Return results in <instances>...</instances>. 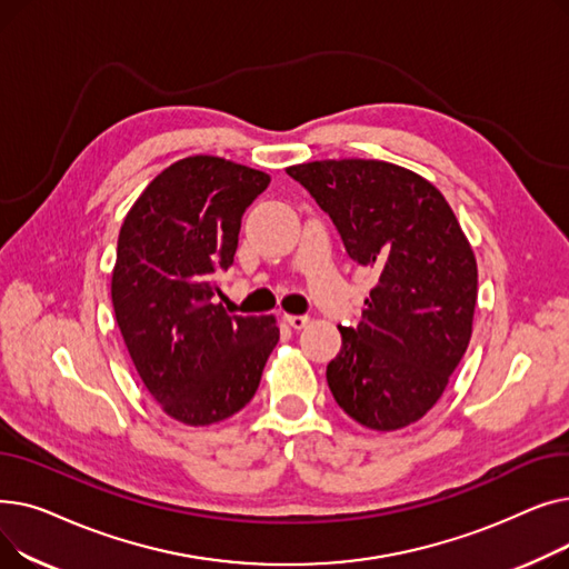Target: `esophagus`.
Wrapping results in <instances>:
<instances>
[{
	"label": "esophagus",
	"instance_id": "1",
	"mask_svg": "<svg viewBox=\"0 0 569 569\" xmlns=\"http://www.w3.org/2000/svg\"><path fill=\"white\" fill-rule=\"evenodd\" d=\"M283 320H286L290 327H295V330H305V327L309 325L311 318H309V316H288V313H286Z\"/></svg>",
	"mask_w": 569,
	"mask_h": 569
}]
</instances>
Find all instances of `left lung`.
Instances as JSON below:
<instances>
[{
    "mask_svg": "<svg viewBox=\"0 0 569 569\" xmlns=\"http://www.w3.org/2000/svg\"><path fill=\"white\" fill-rule=\"evenodd\" d=\"M378 283L362 322L341 327L327 385L355 422L397 431L442 397L472 335L477 262L442 193L395 163L343 159L288 168Z\"/></svg>",
    "mask_w": 569,
    "mask_h": 569,
    "instance_id": "1",
    "label": "left lung"
}]
</instances>
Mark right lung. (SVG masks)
Here are the masks:
<instances>
[{
    "label": "right lung",
    "instance_id": "add662e5",
    "mask_svg": "<svg viewBox=\"0 0 569 569\" xmlns=\"http://www.w3.org/2000/svg\"><path fill=\"white\" fill-rule=\"evenodd\" d=\"M267 184L260 170L189 157L152 179L119 230L114 318L149 395L177 422L207 427L242 410L279 341L272 316L217 305L214 281Z\"/></svg>",
    "mask_w": 569,
    "mask_h": 569
}]
</instances>
